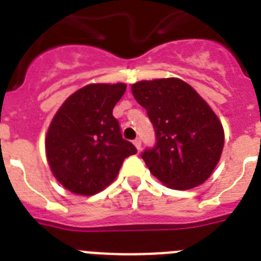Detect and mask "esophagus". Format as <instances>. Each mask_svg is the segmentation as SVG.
Segmentation results:
<instances>
[{"mask_svg": "<svg viewBox=\"0 0 261 261\" xmlns=\"http://www.w3.org/2000/svg\"><path fill=\"white\" fill-rule=\"evenodd\" d=\"M134 145H135V147H137V149H138V150H141V145H142V142H141V138H137L134 141Z\"/></svg>", "mask_w": 261, "mask_h": 261, "instance_id": "obj_1", "label": "esophagus"}]
</instances>
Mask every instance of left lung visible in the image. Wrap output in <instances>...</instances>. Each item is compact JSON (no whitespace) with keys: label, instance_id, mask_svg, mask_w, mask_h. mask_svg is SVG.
Wrapping results in <instances>:
<instances>
[{"label":"left lung","instance_id":"1","mask_svg":"<svg viewBox=\"0 0 261 261\" xmlns=\"http://www.w3.org/2000/svg\"><path fill=\"white\" fill-rule=\"evenodd\" d=\"M155 131L142 159L150 173L172 190H191L210 177L225 142L222 123L194 88L178 79L131 85Z\"/></svg>","mask_w":261,"mask_h":261}]
</instances>
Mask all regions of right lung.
Returning <instances> with one entry per match:
<instances>
[{
	"label": "right lung",
	"mask_w": 261,
	"mask_h": 261,
	"mask_svg": "<svg viewBox=\"0 0 261 261\" xmlns=\"http://www.w3.org/2000/svg\"><path fill=\"white\" fill-rule=\"evenodd\" d=\"M126 84H89L69 96L51 120L46 155L55 178L73 194L90 196L114 181L128 155L112 110Z\"/></svg>",
	"instance_id": "obj_1"
}]
</instances>
